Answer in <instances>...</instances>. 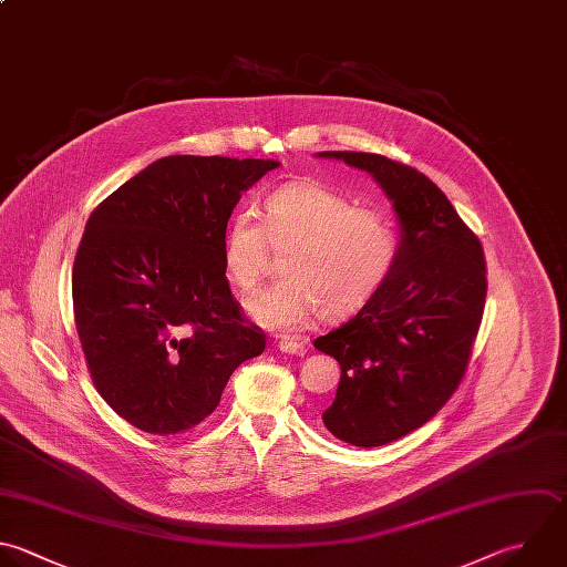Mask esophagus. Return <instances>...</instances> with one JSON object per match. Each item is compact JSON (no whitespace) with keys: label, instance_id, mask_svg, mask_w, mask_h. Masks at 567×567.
I'll return each mask as SVG.
<instances>
[{"label":"esophagus","instance_id":"34e87169","mask_svg":"<svg viewBox=\"0 0 567 567\" xmlns=\"http://www.w3.org/2000/svg\"><path fill=\"white\" fill-rule=\"evenodd\" d=\"M279 350L286 354H295V357H303L306 354V346L301 341L295 339H281L279 341Z\"/></svg>","mask_w":567,"mask_h":567}]
</instances>
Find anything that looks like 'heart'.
Masks as SVG:
<instances>
[{
    "label": "heart",
    "mask_w": 567,
    "mask_h": 567,
    "mask_svg": "<svg viewBox=\"0 0 567 567\" xmlns=\"http://www.w3.org/2000/svg\"><path fill=\"white\" fill-rule=\"evenodd\" d=\"M266 239L288 244L279 257L284 277L246 301L264 328L290 330L317 310L339 319L365 303L390 275L399 241L388 217L315 179H297L264 199V226L248 213L230 217L221 261L239 290H252L264 266Z\"/></svg>",
    "instance_id": "b5f03b06"
}]
</instances>
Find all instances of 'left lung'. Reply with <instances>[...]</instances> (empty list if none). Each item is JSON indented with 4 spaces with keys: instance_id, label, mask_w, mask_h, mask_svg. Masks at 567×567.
Wrapping results in <instances>:
<instances>
[{
    "instance_id": "8db88e82",
    "label": "left lung",
    "mask_w": 567,
    "mask_h": 567,
    "mask_svg": "<svg viewBox=\"0 0 567 567\" xmlns=\"http://www.w3.org/2000/svg\"><path fill=\"white\" fill-rule=\"evenodd\" d=\"M317 157L372 175L396 215L390 275L350 321L315 339L341 365L334 401L321 414L326 427L377 447L430 421L458 385L485 306L483 250L423 173L374 153Z\"/></svg>"
}]
</instances>
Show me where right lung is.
Listing matches in <instances>:
<instances>
[{
  "label": "right lung",
  "mask_w": 567,
  "mask_h": 567,
  "mask_svg": "<svg viewBox=\"0 0 567 567\" xmlns=\"http://www.w3.org/2000/svg\"><path fill=\"white\" fill-rule=\"evenodd\" d=\"M275 159L171 155L89 217L73 308L93 383L128 423L177 434L217 408L266 334L241 317L221 246L228 219Z\"/></svg>",
  "instance_id": "obj_1"
}]
</instances>
